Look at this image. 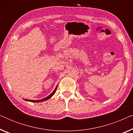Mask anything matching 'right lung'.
<instances>
[{
    "label": "right lung",
    "mask_w": 133,
    "mask_h": 133,
    "mask_svg": "<svg viewBox=\"0 0 133 133\" xmlns=\"http://www.w3.org/2000/svg\"><path fill=\"white\" fill-rule=\"evenodd\" d=\"M57 87H56V88H55V90H54V91L52 92L51 94H50V95H49L48 96H47L46 97H45V98H44V99H41V100H39V101H34V100H27V99H24L25 101H29V102H43V101H46V100H48V99H50V97H51L52 96L54 95V93H55L56 92V90H57Z\"/></svg>",
    "instance_id": "right-lung-1"
}]
</instances>
